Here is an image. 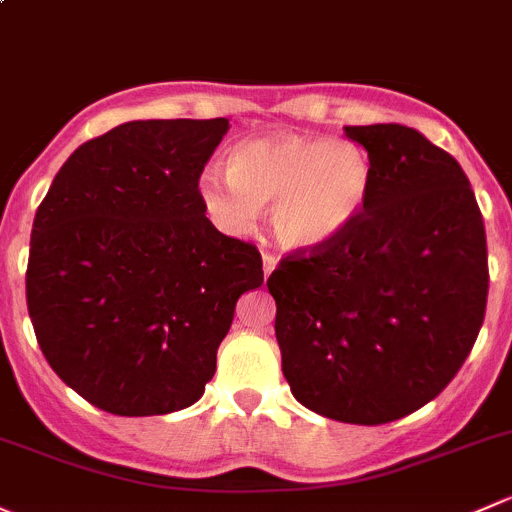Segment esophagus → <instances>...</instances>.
I'll return each instance as SVG.
<instances>
[{"mask_svg": "<svg viewBox=\"0 0 512 512\" xmlns=\"http://www.w3.org/2000/svg\"><path fill=\"white\" fill-rule=\"evenodd\" d=\"M274 267H277V260L265 252V255H262V270H265V277H270V274L274 272Z\"/></svg>", "mask_w": 512, "mask_h": 512, "instance_id": "34e87169", "label": "esophagus"}]
</instances>
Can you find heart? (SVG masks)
Instances as JSON below:
<instances>
[{
    "label": "heart",
    "instance_id": "1",
    "mask_svg": "<svg viewBox=\"0 0 512 512\" xmlns=\"http://www.w3.org/2000/svg\"><path fill=\"white\" fill-rule=\"evenodd\" d=\"M375 169L348 139L277 132L240 142L228 171L206 166L198 193L215 223L233 235L255 228L270 206L274 238L287 250H319L353 228L370 201Z\"/></svg>",
    "mask_w": 512,
    "mask_h": 512
}]
</instances>
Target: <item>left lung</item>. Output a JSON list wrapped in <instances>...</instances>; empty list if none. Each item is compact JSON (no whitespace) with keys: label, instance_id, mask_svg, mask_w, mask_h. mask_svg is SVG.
<instances>
[{"label":"left lung","instance_id":"left-lung-1","mask_svg":"<svg viewBox=\"0 0 512 512\" xmlns=\"http://www.w3.org/2000/svg\"><path fill=\"white\" fill-rule=\"evenodd\" d=\"M365 147L375 184L348 233L279 262L282 370L321 417L385 424L451 383L481 331L486 228L451 154L405 125L343 127Z\"/></svg>","mask_w":512,"mask_h":512}]
</instances>
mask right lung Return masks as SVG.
<instances>
[{"label": "right lung", "mask_w": 512, "mask_h": 512, "mask_svg": "<svg viewBox=\"0 0 512 512\" xmlns=\"http://www.w3.org/2000/svg\"><path fill=\"white\" fill-rule=\"evenodd\" d=\"M230 125L134 120L80 144L31 228L26 304L48 365L100 410L191 407L235 304L265 279L255 245L206 218L198 176Z\"/></svg>", "instance_id": "add662e5"}]
</instances>
